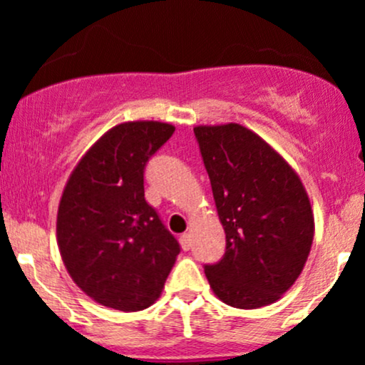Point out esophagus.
I'll list each match as a JSON object with an SVG mask.
<instances>
[{"label": "esophagus", "instance_id": "esophagus-1", "mask_svg": "<svg viewBox=\"0 0 365 365\" xmlns=\"http://www.w3.org/2000/svg\"><path fill=\"white\" fill-rule=\"evenodd\" d=\"M180 245H182L183 250H190L192 240H190V235H188V233H183V235L180 237Z\"/></svg>", "mask_w": 365, "mask_h": 365}]
</instances>
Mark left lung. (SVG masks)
<instances>
[{
  "mask_svg": "<svg viewBox=\"0 0 365 365\" xmlns=\"http://www.w3.org/2000/svg\"><path fill=\"white\" fill-rule=\"evenodd\" d=\"M211 180L226 252L204 267L221 302L274 304L297 282L312 247L314 215L302 180L278 150L240 123L194 128Z\"/></svg>",
  "mask_w": 365,
  "mask_h": 365,
  "instance_id": "obj_1",
  "label": "left lung"
}]
</instances>
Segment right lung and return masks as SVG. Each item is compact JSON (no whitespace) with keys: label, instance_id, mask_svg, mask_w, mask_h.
Segmentation results:
<instances>
[{"label":"right lung","instance_id":"add662e5","mask_svg":"<svg viewBox=\"0 0 365 365\" xmlns=\"http://www.w3.org/2000/svg\"><path fill=\"white\" fill-rule=\"evenodd\" d=\"M173 132L163 121L115 125L83 154L63 188L56 216L63 264L104 307H150L177 261L178 242L144 197L145 163Z\"/></svg>","mask_w":365,"mask_h":365}]
</instances>
